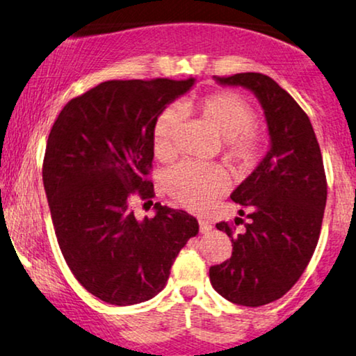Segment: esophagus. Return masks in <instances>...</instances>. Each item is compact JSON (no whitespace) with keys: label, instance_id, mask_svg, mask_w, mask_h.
I'll use <instances>...</instances> for the list:
<instances>
[{"label":"esophagus","instance_id":"esophagus-1","mask_svg":"<svg viewBox=\"0 0 356 356\" xmlns=\"http://www.w3.org/2000/svg\"><path fill=\"white\" fill-rule=\"evenodd\" d=\"M211 223L210 222H205V220H199V230L200 233H209L211 232Z\"/></svg>","mask_w":356,"mask_h":356}]
</instances>
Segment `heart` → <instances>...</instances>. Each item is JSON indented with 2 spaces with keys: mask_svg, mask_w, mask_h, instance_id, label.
<instances>
[{
  "mask_svg": "<svg viewBox=\"0 0 356 356\" xmlns=\"http://www.w3.org/2000/svg\"><path fill=\"white\" fill-rule=\"evenodd\" d=\"M186 111H195L223 139L225 159L235 174L248 172L266 151V139L253 128L254 111L235 92H215L188 103ZM177 108H165L152 128V151L159 161L175 154L174 134L179 124ZM225 172L217 165L182 163L169 170L164 187L175 204L191 211H205L225 188Z\"/></svg>",
  "mask_w": 356,
  "mask_h": 356,
  "instance_id": "obj_1",
  "label": "heart"
}]
</instances>
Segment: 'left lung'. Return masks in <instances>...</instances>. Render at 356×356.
I'll list each match as a JSON object with an SVG mask.
<instances>
[{
	"mask_svg": "<svg viewBox=\"0 0 356 356\" xmlns=\"http://www.w3.org/2000/svg\"><path fill=\"white\" fill-rule=\"evenodd\" d=\"M213 79L253 92L268 126L266 156L230 195L248 210L250 222L238 235L228 223H217L232 238L233 251L209 271L222 298L259 307L282 298L316 251L327 202L323 161L309 116L271 77L245 72Z\"/></svg>",
	"mask_w": 356,
	"mask_h": 356,
	"instance_id": "left-lung-1",
	"label": "left lung"
}]
</instances>
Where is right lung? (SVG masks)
<instances>
[{
	"label": "right lung",
	"instance_id": "obj_1",
	"mask_svg": "<svg viewBox=\"0 0 356 356\" xmlns=\"http://www.w3.org/2000/svg\"><path fill=\"white\" fill-rule=\"evenodd\" d=\"M193 85L103 82L67 103L49 134L42 181L58 246L77 281L103 302L133 305L159 294L179 251L199 233L184 210L157 202L154 217L139 220L131 209L134 193L154 197L147 174L157 116Z\"/></svg>",
	"mask_w": 356,
	"mask_h": 356
}]
</instances>
